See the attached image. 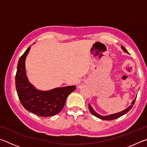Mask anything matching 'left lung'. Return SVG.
<instances>
[{
  "label": "left lung",
  "mask_w": 147,
  "mask_h": 147,
  "mask_svg": "<svg viewBox=\"0 0 147 147\" xmlns=\"http://www.w3.org/2000/svg\"><path fill=\"white\" fill-rule=\"evenodd\" d=\"M122 49H123V51L125 52V53H128V51H126V49L124 48V47L123 46H121ZM136 99L135 98L134 100H133L132 102H131V105L130 106H129L128 108H126V109H124V110L121 111V112H119L118 113H115V114H112V115H107V116H102V115H98V113H96L95 111H94L93 108H92V107L91 106L90 104H89V111H91V113L93 114V115L94 116L96 117H98L99 119H102V120H107V121H110V120H113V119H117L119 117H120L123 116V115H124V114L128 112V111H129L131 109V108H132L133 105L134 104V103H135V101H136Z\"/></svg>",
  "instance_id": "obj_1"
}]
</instances>
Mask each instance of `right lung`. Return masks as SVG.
Here are the masks:
<instances>
[{"mask_svg":"<svg viewBox=\"0 0 147 147\" xmlns=\"http://www.w3.org/2000/svg\"><path fill=\"white\" fill-rule=\"evenodd\" d=\"M29 47L19 59L16 75V87L21 103L26 110L40 117H51L60 112L67 96L76 89L74 86L43 91L29 82L25 73V59Z\"/></svg>","mask_w":147,"mask_h":147,"instance_id":"obj_1","label":"right lung"}]
</instances>
